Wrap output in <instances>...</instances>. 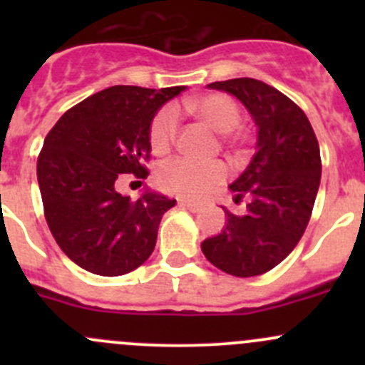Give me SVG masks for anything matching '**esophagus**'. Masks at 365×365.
<instances>
[{
	"mask_svg": "<svg viewBox=\"0 0 365 365\" xmlns=\"http://www.w3.org/2000/svg\"><path fill=\"white\" fill-rule=\"evenodd\" d=\"M178 205L182 206V208H187L189 210V212H201V208H203V206L201 205H197V203H192V201H185V200H178Z\"/></svg>",
	"mask_w": 365,
	"mask_h": 365,
	"instance_id": "obj_1",
	"label": "esophagus"
}]
</instances>
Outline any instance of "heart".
Returning a JSON list of instances; mask_svg holds the SVG:
<instances>
[{
	"label": "heart",
	"mask_w": 365,
	"mask_h": 365,
	"mask_svg": "<svg viewBox=\"0 0 365 365\" xmlns=\"http://www.w3.org/2000/svg\"><path fill=\"white\" fill-rule=\"evenodd\" d=\"M183 109L205 121L213 130L220 132L224 143L231 145L238 139V123L242 120V109L235 98L226 93H210L200 98L183 101ZM180 128V114L175 106H164L150 123L148 138L153 153L164 155L175 145ZM226 165L219 160L197 162L178 157L159 168L157 180L165 192L185 200H201L226 180Z\"/></svg>",
	"instance_id": "1"
}]
</instances>
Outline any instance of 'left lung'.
Returning <instances> with one entry per match:
<instances>
[{
  "label": "left lung",
  "mask_w": 365,
  "mask_h": 365,
  "mask_svg": "<svg viewBox=\"0 0 365 365\" xmlns=\"http://www.w3.org/2000/svg\"><path fill=\"white\" fill-rule=\"evenodd\" d=\"M235 95L257 127L251 164L230 185L235 203L249 197L244 215L224 208L226 227L201 251L219 270L254 277L277 267L300 242L322 180L314 130L300 108L263 81L238 77L208 84Z\"/></svg>",
  "instance_id": "1"
}]
</instances>
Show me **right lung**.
<instances>
[{
    "label": "right lung",
    "mask_w": 365,
    "mask_h": 365,
    "mask_svg": "<svg viewBox=\"0 0 365 365\" xmlns=\"http://www.w3.org/2000/svg\"><path fill=\"white\" fill-rule=\"evenodd\" d=\"M185 86H111L70 108L43 141L36 178L54 240L84 270L106 277L141 267L155 249L162 215L176 200L116 190L123 175L146 178L150 123Z\"/></svg>",
    "instance_id": "1"
}]
</instances>
